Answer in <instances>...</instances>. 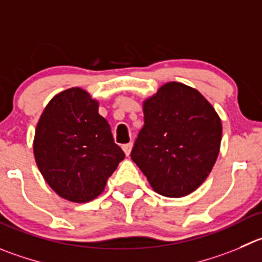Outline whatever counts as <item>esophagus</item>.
<instances>
[{
  "mask_svg": "<svg viewBox=\"0 0 262 262\" xmlns=\"http://www.w3.org/2000/svg\"><path fill=\"white\" fill-rule=\"evenodd\" d=\"M122 149H123L124 154H126V156L128 157L129 153H131V150H133V143L124 144V145H122Z\"/></svg>",
  "mask_w": 262,
  "mask_h": 262,
  "instance_id": "obj_1",
  "label": "esophagus"
}]
</instances>
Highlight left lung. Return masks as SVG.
<instances>
[{
	"label": "left lung",
	"mask_w": 262,
	"mask_h": 262,
	"mask_svg": "<svg viewBox=\"0 0 262 262\" xmlns=\"http://www.w3.org/2000/svg\"><path fill=\"white\" fill-rule=\"evenodd\" d=\"M144 126L131 158L154 191L180 198L202 185L220 151L223 126L198 90L168 82L143 103Z\"/></svg>",
	"instance_id": "1"
}]
</instances>
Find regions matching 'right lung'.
I'll return each instance as SVG.
<instances>
[{
  "mask_svg": "<svg viewBox=\"0 0 262 262\" xmlns=\"http://www.w3.org/2000/svg\"><path fill=\"white\" fill-rule=\"evenodd\" d=\"M36 163L55 193L86 203L103 193L124 158L99 103L79 87L60 92L39 117L33 141Z\"/></svg>",
  "mask_w": 262,
  "mask_h": 262,
  "instance_id": "add662e5",
  "label": "right lung"
}]
</instances>
